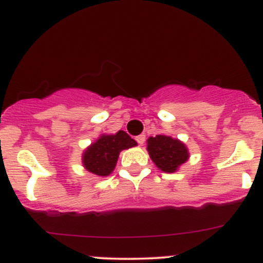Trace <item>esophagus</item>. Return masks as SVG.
<instances>
[{
	"label": "esophagus",
	"instance_id": "34e87169",
	"mask_svg": "<svg viewBox=\"0 0 263 263\" xmlns=\"http://www.w3.org/2000/svg\"><path fill=\"white\" fill-rule=\"evenodd\" d=\"M136 141L138 142V144H143L144 143V141H146V136L144 135H140V136H137V137H136Z\"/></svg>",
	"mask_w": 263,
	"mask_h": 263
}]
</instances>
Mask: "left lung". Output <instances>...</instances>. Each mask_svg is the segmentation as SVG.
Segmentation results:
<instances>
[{
  "label": "left lung",
  "mask_w": 263,
  "mask_h": 263,
  "mask_svg": "<svg viewBox=\"0 0 263 263\" xmlns=\"http://www.w3.org/2000/svg\"><path fill=\"white\" fill-rule=\"evenodd\" d=\"M147 151L157 167L165 173L176 172L189 158L188 148L182 141L164 135L149 137Z\"/></svg>",
  "instance_id": "left-lung-1"
}]
</instances>
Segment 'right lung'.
I'll list each match as a JSON object with an SVG mask.
<instances>
[{"mask_svg": "<svg viewBox=\"0 0 263 263\" xmlns=\"http://www.w3.org/2000/svg\"><path fill=\"white\" fill-rule=\"evenodd\" d=\"M135 146H137V142L125 131H119L115 135H102L84 151L83 164L92 174L107 177L116 167L120 152Z\"/></svg>", "mask_w": 263, "mask_h": 263, "instance_id": "right-lung-1", "label": "right lung"}]
</instances>
